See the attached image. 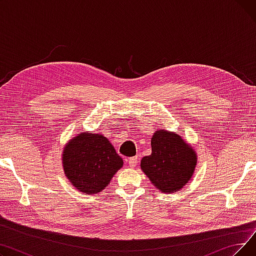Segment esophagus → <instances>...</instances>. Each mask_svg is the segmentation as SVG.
I'll return each instance as SVG.
<instances>
[{"instance_id": "34e87169", "label": "esophagus", "mask_w": 256, "mask_h": 256, "mask_svg": "<svg viewBox=\"0 0 256 256\" xmlns=\"http://www.w3.org/2000/svg\"><path fill=\"white\" fill-rule=\"evenodd\" d=\"M128 166L130 167H136L137 166V164H138V158L137 156H132V158H128Z\"/></svg>"}]
</instances>
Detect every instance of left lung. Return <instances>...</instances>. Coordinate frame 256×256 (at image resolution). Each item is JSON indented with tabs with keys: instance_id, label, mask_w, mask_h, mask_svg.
Masks as SVG:
<instances>
[{
	"instance_id": "obj_1",
	"label": "left lung",
	"mask_w": 256,
	"mask_h": 256,
	"mask_svg": "<svg viewBox=\"0 0 256 256\" xmlns=\"http://www.w3.org/2000/svg\"><path fill=\"white\" fill-rule=\"evenodd\" d=\"M196 164L191 145L176 132L158 130L152 138V154L141 160V169L158 191L176 193L189 182Z\"/></svg>"
}]
</instances>
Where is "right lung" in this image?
I'll list each match as a JSON object with an SVG mask.
<instances>
[{"label":"right lung","instance_id":"obj_1","mask_svg":"<svg viewBox=\"0 0 256 256\" xmlns=\"http://www.w3.org/2000/svg\"><path fill=\"white\" fill-rule=\"evenodd\" d=\"M62 164L66 178L76 189L96 194L106 189L124 160L100 134L82 132L65 145Z\"/></svg>","mask_w":256,"mask_h":256}]
</instances>
